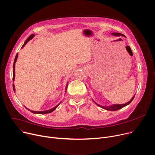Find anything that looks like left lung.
<instances>
[{
    "label": "left lung",
    "instance_id": "left-lung-1",
    "mask_svg": "<svg viewBox=\"0 0 155 155\" xmlns=\"http://www.w3.org/2000/svg\"><path fill=\"white\" fill-rule=\"evenodd\" d=\"M112 35H113V36H124V37H126L124 35H123V34H121V33H117V32H113V33H112ZM134 97H135V95L132 98V99L129 101H128L127 103H126V104H116V105H111V106H109V107H103V106H101V105H98L97 104H95L98 105V106H99L100 107H101V108H104V109H105V110H108V111H116V110H119V109H121L122 108H123V107H126V106H127V105H128L129 104H130V102L133 100V99L134 98Z\"/></svg>",
    "mask_w": 155,
    "mask_h": 155
}]
</instances>
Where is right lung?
Segmentation results:
<instances>
[{
    "label": "right lung",
    "mask_w": 155,
    "mask_h": 155,
    "mask_svg": "<svg viewBox=\"0 0 155 155\" xmlns=\"http://www.w3.org/2000/svg\"><path fill=\"white\" fill-rule=\"evenodd\" d=\"M34 36V34H31V35H30L28 38V39H26V41L25 42V43H24V44L23 45V46H22V47L21 48H23L25 45H26V44H27V42L29 41H30L31 39H32V38H33V37ZM17 58H18V54H17L16 55V57H15V60H14V63H13V80L14 81V79H15V63H16V60H17ZM67 87H68V84L66 85V89H65V90H66V89H67ZM13 91H15V86H14V85L13 84ZM65 91V92H66ZM60 105V104H58V105H57L56 107H55L54 108H51V109H50V110H47V111H31V110H29V109H28L27 108H26V109H28L29 111H31V112H32V113H35V114H47V113H51L52 111H54L58 107V105Z\"/></svg>",
    "instance_id": "1"
}]
</instances>
